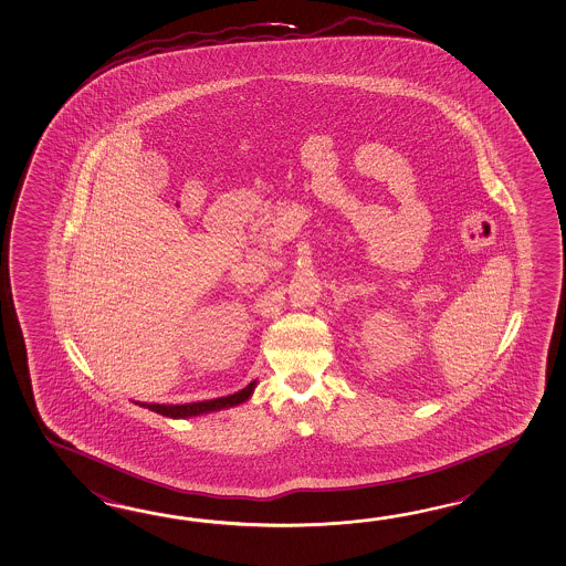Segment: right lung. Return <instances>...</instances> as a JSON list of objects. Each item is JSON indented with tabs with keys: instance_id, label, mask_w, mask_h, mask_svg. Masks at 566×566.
Wrapping results in <instances>:
<instances>
[{
	"instance_id": "add662e5",
	"label": "right lung",
	"mask_w": 566,
	"mask_h": 566,
	"mask_svg": "<svg viewBox=\"0 0 566 566\" xmlns=\"http://www.w3.org/2000/svg\"><path fill=\"white\" fill-rule=\"evenodd\" d=\"M255 388V381H252L250 386H245L243 390L235 391L231 396L226 398H214V400H205V402H192V403H178V406H166V403H139V406H146L151 412H158V415L168 416V418H189V416L207 415V412H214V410H223V408H231V406H238V403L250 400V396L253 394Z\"/></svg>"
}]
</instances>
